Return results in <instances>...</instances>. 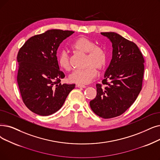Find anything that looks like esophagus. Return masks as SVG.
I'll list each match as a JSON object with an SVG mask.
<instances>
[{"instance_id": "34e87169", "label": "esophagus", "mask_w": 160, "mask_h": 160, "mask_svg": "<svg viewBox=\"0 0 160 160\" xmlns=\"http://www.w3.org/2000/svg\"><path fill=\"white\" fill-rule=\"evenodd\" d=\"M76 87L77 88H86V86L84 85H81V84H76Z\"/></svg>"}]
</instances>
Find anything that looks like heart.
I'll use <instances>...</instances> for the list:
<instances>
[{
    "label": "heart",
    "mask_w": 160,
    "mask_h": 160,
    "mask_svg": "<svg viewBox=\"0 0 160 160\" xmlns=\"http://www.w3.org/2000/svg\"><path fill=\"white\" fill-rule=\"evenodd\" d=\"M71 48L76 52L88 54L86 65L89 67L82 70L73 71L69 76L68 80L77 84H88L96 77V68L101 71L105 67L107 62V52L102 48L96 46L93 41L86 37H80L75 40L71 44ZM58 62L63 70H71L68 55L65 52H62L58 55Z\"/></svg>",
    "instance_id": "b5f03b06"
}]
</instances>
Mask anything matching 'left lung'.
<instances>
[{"label": "left lung", "mask_w": 160, "mask_h": 160, "mask_svg": "<svg viewBox=\"0 0 160 160\" xmlns=\"http://www.w3.org/2000/svg\"><path fill=\"white\" fill-rule=\"evenodd\" d=\"M112 45V57L102 88L97 84V96L89 102L93 112L102 118L118 116L136 100L142 89L144 60L137 46L114 32H101Z\"/></svg>", "instance_id": "left-lung-1"}]
</instances>
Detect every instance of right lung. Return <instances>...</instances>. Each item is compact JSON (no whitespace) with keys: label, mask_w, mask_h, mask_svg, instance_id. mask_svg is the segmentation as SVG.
Masks as SVG:
<instances>
[{"label":"right lung","mask_w":160,"mask_h":160,"mask_svg":"<svg viewBox=\"0 0 160 160\" xmlns=\"http://www.w3.org/2000/svg\"><path fill=\"white\" fill-rule=\"evenodd\" d=\"M74 32L48 30L32 37L20 48L18 84L26 107L40 116L58 111L75 84H61L65 77L59 70L57 50L60 44Z\"/></svg>","instance_id":"right-lung-1"}]
</instances>
